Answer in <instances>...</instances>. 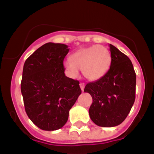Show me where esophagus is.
Returning <instances> with one entry per match:
<instances>
[{
	"instance_id": "esophagus-1",
	"label": "esophagus",
	"mask_w": 154,
	"mask_h": 154,
	"mask_svg": "<svg viewBox=\"0 0 154 154\" xmlns=\"http://www.w3.org/2000/svg\"><path fill=\"white\" fill-rule=\"evenodd\" d=\"M80 87H81V91H84V89H85V83H81V84H80Z\"/></svg>"
}]
</instances>
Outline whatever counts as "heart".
Wrapping results in <instances>:
<instances>
[{
	"instance_id": "b5f03b06",
	"label": "heart",
	"mask_w": 154,
	"mask_h": 154,
	"mask_svg": "<svg viewBox=\"0 0 154 154\" xmlns=\"http://www.w3.org/2000/svg\"><path fill=\"white\" fill-rule=\"evenodd\" d=\"M111 61L109 49L103 45H93L77 50L72 54L70 60L64 61L63 66L70 77H77L80 69L86 78L95 81L107 73Z\"/></svg>"
}]
</instances>
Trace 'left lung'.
I'll return each mask as SVG.
<instances>
[{"label": "left lung", "instance_id": "8db88e82", "mask_svg": "<svg viewBox=\"0 0 154 154\" xmlns=\"http://www.w3.org/2000/svg\"><path fill=\"white\" fill-rule=\"evenodd\" d=\"M110 69L105 75L88 83L84 91L91 95L89 115L94 123L101 127L121 124L129 115L136 98V77L133 63L126 55L109 45Z\"/></svg>", "mask_w": 154, "mask_h": 154}]
</instances>
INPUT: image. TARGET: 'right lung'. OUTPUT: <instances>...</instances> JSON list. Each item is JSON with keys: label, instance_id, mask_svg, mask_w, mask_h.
<instances>
[{"label": "right lung", "instance_id": "add662e5", "mask_svg": "<svg viewBox=\"0 0 154 154\" xmlns=\"http://www.w3.org/2000/svg\"><path fill=\"white\" fill-rule=\"evenodd\" d=\"M65 44L48 42L36 49L24 64L21 91L27 116L39 129L54 131L68 120L69 111L81 89L79 81L64 73Z\"/></svg>", "mask_w": 154, "mask_h": 154}]
</instances>
